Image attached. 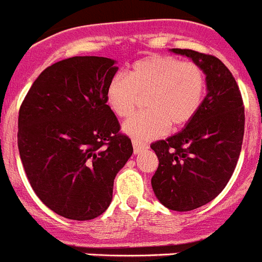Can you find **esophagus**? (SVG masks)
I'll return each instance as SVG.
<instances>
[{"label":"esophagus","instance_id":"obj_1","mask_svg":"<svg viewBox=\"0 0 262 262\" xmlns=\"http://www.w3.org/2000/svg\"><path fill=\"white\" fill-rule=\"evenodd\" d=\"M133 146H134V154H135V155L148 148V146H147L146 143H140L135 139H133Z\"/></svg>","mask_w":262,"mask_h":262}]
</instances>
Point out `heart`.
Listing matches in <instances>:
<instances>
[{
    "instance_id": "obj_1",
    "label": "heart",
    "mask_w": 262,
    "mask_h": 262,
    "mask_svg": "<svg viewBox=\"0 0 262 262\" xmlns=\"http://www.w3.org/2000/svg\"><path fill=\"white\" fill-rule=\"evenodd\" d=\"M205 71L196 62L171 55H148L131 64L126 78L116 75L106 89L108 108L128 118L144 97L146 111L124 123V133L138 142L158 138L165 129L188 124L205 93Z\"/></svg>"
}]
</instances>
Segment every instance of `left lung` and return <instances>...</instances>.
I'll use <instances>...</instances> for the list:
<instances>
[{"label": "left lung", "mask_w": 262, "mask_h": 262, "mask_svg": "<svg viewBox=\"0 0 262 262\" xmlns=\"http://www.w3.org/2000/svg\"><path fill=\"white\" fill-rule=\"evenodd\" d=\"M172 51L203 67L208 94L184 129L151 144L159 159L151 184L164 207L187 212L213 200L229 182L241 152L245 114L237 82L219 58L189 49Z\"/></svg>", "instance_id": "1"}]
</instances>
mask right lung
Wrapping results in <instances>:
<instances>
[{"instance_id":"obj_1","label":"right lung","mask_w":262,"mask_h":262,"mask_svg":"<svg viewBox=\"0 0 262 262\" xmlns=\"http://www.w3.org/2000/svg\"><path fill=\"white\" fill-rule=\"evenodd\" d=\"M73 57L46 67L18 114V149L35 195L70 220H91L113 199L114 179L133 155L131 139L106 102L118 67Z\"/></svg>"}]
</instances>
